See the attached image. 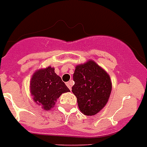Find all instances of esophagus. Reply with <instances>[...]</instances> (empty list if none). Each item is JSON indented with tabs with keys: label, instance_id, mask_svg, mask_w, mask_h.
<instances>
[{
	"label": "esophagus",
	"instance_id": "esophagus-1",
	"mask_svg": "<svg viewBox=\"0 0 147 147\" xmlns=\"http://www.w3.org/2000/svg\"><path fill=\"white\" fill-rule=\"evenodd\" d=\"M66 85H67L68 88H69V90H71V82H66Z\"/></svg>",
	"mask_w": 147,
	"mask_h": 147
}]
</instances>
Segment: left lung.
<instances>
[{
  "label": "left lung",
  "mask_w": 147,
  "mask_h": 147,
  "mask_svg": "<svg viewBox=\"0 0 147 147\" xmlns=\"http://www.w3.org/2000/svg\"><path fill=\"white\" fill-rule=\"evenodd\" d=\"M72 93L77 98L80 111L85 115H94L107 105L111 91L110 76L94 60L89 59L76 66Z\"/></svg>",
  "instance_id": "8db88e82"
}]
</instances>
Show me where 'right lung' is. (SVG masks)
<instances>
[{
  "label": "right lung",
  "mask_w": 147,
  "mask_h": 147,
  "mask_svg": "<svg viewBox=\"0 0 147 147\" xmlns=\"http://www.w3.org/2000/svg\"><path fill=\"white\" fill-rule=\"evenodd\" d=\"M70 90L55 73L54 68L48 66L34 71L30 82V93L33 100L45 110L54 107L57 99Z\"/></svg>",
  "instance_id": "1"
}]
</instances>
